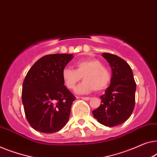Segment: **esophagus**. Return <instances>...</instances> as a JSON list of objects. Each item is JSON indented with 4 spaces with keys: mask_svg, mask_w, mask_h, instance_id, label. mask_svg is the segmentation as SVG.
<instances>
[{
    "mask_svg": "<svg viewBox=\"0 0 157 157\" xmlns=\"http://www.w3.org/2000/svg\"><path fill=\"white\" fill-rule=\"evenodd\" d=\"M80 98L85 100V101H89V100L90 99V97H80Z\"/></svg>",
    "mask_w": 157,
    "mask_h": 157,
    "instance_id": "obj_1",
    "label": "esophagus"
}]
</instances>
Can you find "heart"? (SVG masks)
<instances>
[{
  "label": "heart",
  "instance_id": "1",
  "mask_svg": "<svg viewBox=\"0 0 157 157\" xmlns=\"http://www.w3.org/2000/svg\"><path fill=\"white\" fill-rule=\"evenodd\" d=\"M82 77L84 81L76 88L78 94H88L94 90L102 91L108 87L111 79L109 70L103 67L101 61L95 59L78 61L75 64V70L65 68L62 71L63 83L71 90L74 89Z\"/></svg>",
  "mask_w": 157,
  "mask_h": 157
}]
</instances>
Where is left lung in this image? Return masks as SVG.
<instances>
[{
  "instance_id": "1",
  "label": "left lung",
  "mask_w": 157,
  "mask_h": 157,
  "mask_svg": "<svg viewBox=\"0 0 157 157\" xmlns=\"http://www.w3.org/2000/svg\"><path fill=\"white\" fill-rule=\"evenodd\" d=\"M103 56L112 69L110 84L101 97V104L93 110L98 122L115 127L125 122L132 113L135 105L136 83L131 67L117 55L103 53Z\"/></svg>"
}]
</instances>
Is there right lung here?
Listing matches in <instances>:
<instances>
[{
    "label": "right lung",
    "mask_w": 157,
    "mask_h": 157,
    "mask_svg": "<svg viewBox=\"0 0 157 157\" xmlns=\"http://www.w3.org/2000/svg\"><path fill=\"white\" fill-rule=\"evenodd\" d=\"M72 54L45 55L29 70L22 83L25 117L35 130L54 133L67 123L76 97L63 85L62 71Z\"/></svg>",
    "instance_id": "obj_1"
}]
</instances>
